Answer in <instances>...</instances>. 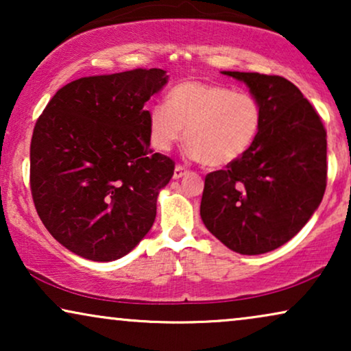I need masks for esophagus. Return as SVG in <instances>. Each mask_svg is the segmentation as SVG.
<instances>
[{
    "instance_id": "34e87169",
    "label": "esophagus",
    "mask_w": 351,
    "mask_h": 351,
    "mask_svg": "<svg viewBox=\"0 0 351 351\" xmlns=\"http://www.w3.org/2000/svg\"><path fill=\"white\" fill-rule=\"evenodd\" d=\"M186 174V169L184 166H180V165H177L176 167H174V179H180V177H184Z\"/></svg>"
}]
</instances>
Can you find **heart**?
Listing matches in <instances>:
<instances>
[{"label": "heart", "instance_id": "obj_1", "mask_svg": "<svg viewBox=\"0 0 351 351\" xmlns=\"http://www.w3.org/2000/svg\"><path fill=\"white\" fill-rule=\"evenodd\" d=\"M262 123V105L256 95L201 81L174 86L166 105L147 110L148 138L155 150L169 152L185 136L189 156L209 167L241 160L256 143Z\"/></svg>", "mask_w": 351, "mask_h": 351}]
</instances>
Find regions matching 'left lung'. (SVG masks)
<instances>
[{"label": "left lung", "mask_w": 351, "mask_h": 351, "mask_svg": "<svg viewBox=\"0 0 351 351\" xmlns=\"http://www.w3.org/2000/svg\"><path fill=\"white\" fill-rule=\"evenodd\" d=\"M262 105L251 150L206 176L199 214L206 228L244 256L270 252L304 228L326 190V131L299 88L282 76L222 71Z\"/></svg>", "instance_id": "8db88e82"}]
</instances>
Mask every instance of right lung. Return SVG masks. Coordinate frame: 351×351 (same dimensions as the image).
<instances>
[{"label": "right lung", "instance_id": "1", "mask_svg": "<svg viewBox=\"0 0 351 351\" xmlns=\"http://www.w3.org/2000/svg\"><path fill=\"white\" fill-rule=\"evenodd\" d=\"M161 69L84 76L56 93L30 145V186L41 222L62 246L94 262L131 252L150 232L174 161L150 150L145 104Z\"/></svg>", "mask_w": 351, "mask_h": 351}]
</instances>
